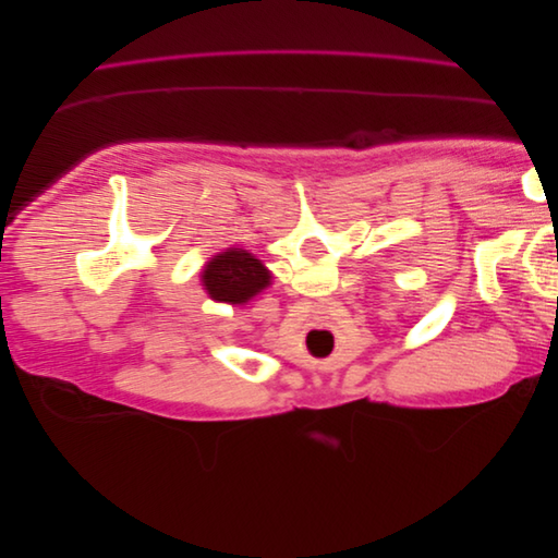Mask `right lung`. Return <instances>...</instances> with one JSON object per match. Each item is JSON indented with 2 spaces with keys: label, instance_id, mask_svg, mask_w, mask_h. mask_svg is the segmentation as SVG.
I'll use <instances>...</instances> for the list:
<instances>
[{
  "label": "right lung",
  "instance_id": "1",
  "mask_svg": "<svg viewBox=\"0 0 558 558\" xmlns=\"http://www.w3.org/2000/svg\"><path fill=\"white\" fill-rule=\"evenodd\" d=\"M269 279H272L269 269L244 248L216 253L202 272L207 293L218 302H230V305H244L269 286Z\"/></svg>",
  "mask_w": 558,
  "mask_h": 558
}]
</instances>
